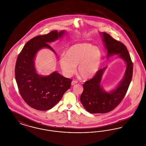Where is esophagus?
Masks as SVG:
<instances>
[{
	"label": "esophagus",
	"instance_id": "obj_1",
	"mask_svg": "<svg viewBox=\"0 0 146 146\" xmlns=\"http://www.w3.org/2000/svg\"><path fill=\"white\" fill-rule=\"evenodd\" d=\"M78 83V82L77 81H76V80H73L72 82V85H74L75 84H76V83Z\"/></svg>",
	"mask_w": 146,
	"mask_h": 146
}]
</instances>
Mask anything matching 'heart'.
Masks as SVG:
<instances>
[{"instance_id":"1","label":"heart","mask_w":146,"mask_h":146,"mask_svg":"<svg viewBox=\"0 0 146 146\" xmlns=\"http://www.w3.org/2000/svg\"><path fill=\"white\" fill-rule=\"evenodd\" d=\"M61 57L60 64L64 74L73 75L78 65V72L84 79L95 76L100 69L102 55L98 48L89 43L78 44L71 46Z\"/></svg>"}]
</instances>
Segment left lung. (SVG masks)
Instances as JSON below:
<instances>
[{
  "mask_svg": "<svg viewBox=\"0 0 146 146\" xmlns=\"http://www.w3.org/2000/svg\"><path fill=\"white\" fill-rule=\"evenodd\" d=\"M101 35L105 48L108 51L107 57L119 55L126 63V68L122 80L117 88L110 92L104 90L100 84L106 67L98 70L95 76L84 84L80 101L87 111L94 114L110 112L118 106L125 97L132 79L133 72V63L125 45L106 32H102Z\"/></svg>",
  "mask_w": 146,
  "mask_h": 146,
  "instance_id": "left-lung-1",
  "label": "left lung"
}]
</instances>
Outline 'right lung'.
I'll return each mask as SVG.
<instances>
[{"label": "right lung", "instance_id": "obj_1", "mask_svg": "<svg viewBox=\"0 0 146 146\" xmlns=\"http://www.w3.org/2000/svg\"><path fill=\"white\" fill-rule=\"evenodd\" d=\"M64 31H52L47 35L35 36L24 46L15 65V79L21 97L31 107L39 111L51 109L70 88L72 80L57 72L48 76L36 73L35 58L36 52L44 48L54 49L48 44L62 37Z\"/></svg>", "mask_w": 146, "mask_h": 146}]
</instances>
